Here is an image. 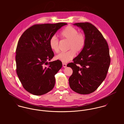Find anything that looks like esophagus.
Here are the masks:
<instances>
[{
    "instance_id": "1",
    "label": "esophagus",
    "mask_w": 124,
    "mask_h": 124,
    "mask_svg": "<svg viewBox=\"0 0 124 124\" xmlns=\"http://www.w3.org/2000/svg\"><path fill=\"white\" fill-rule=\"evenodd\" d=\"M62 66L64 68H66L67 67V64L66 63H62Z\"/></svg>"
}]
</instances>
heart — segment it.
Wrapping results in <instances>:
<instances>
[{
    "instance_id": "heart-1",
    "label": "heart",
    "mask_w": 124,
    "mask_h": 124,
    "mask_svg": "<svg viewBox=\"0 0 124 124\" xmlns=\"http://www.w3.org/2000/svg\"><path fill=\"white\" fill-rule=\"evenodd\" d=\"M78 32L77 29L71 26H67L61 32V36L69 41L68 50H69L57 55L55 56L56 60L63 63H66L72 59L75 55V52L78 53L83 50L85 44L86 38L84 34ZM49 45L51 49L54 53H57L59 52V40L56 36L51 37Z\"/></svg>"
}]
</instances>
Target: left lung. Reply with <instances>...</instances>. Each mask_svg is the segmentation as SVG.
Masks as SVG:
<instances>
[{
	"label": "left lung",
	"instance_id": "1",
	"mask_svg": "<svg viewBox=\"0 0 124 124\" xmlns=\"http://www.w3.org/2000/svg\"><path fill=\"white\" fill-rule=\"evenodd\" d=\"M84 31L86 42L83 50L67 64L72 70L69 85L75 92L87 94L95 91L106 77L110 63L108 45L102 33L92 24H73ZM78 64L79 66H77Z\"/></svg>",
	"mask_w": 124,
	"mask_h": 124
}]
</instances>
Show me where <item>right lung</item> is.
Returning <instances> with one entry per match:
<instances>
[{"label":"right lung","instance_id":"obj_1","mask_svg":"<svg viewBox=\"0 0 124 124\" xmlns=\"http://www.w3.org/2000/svg\"><path fill=\"white\" fill-rule=\"evenodd\" d=\"M67 24L35 25L20 37L16 51V71L24 88L30 93L41 95L53 88L55 75L62 67V62L58 60L48 62L54 56L49 41L58 30Z\"/></svg>","mask_w":124,"mask_h":124}]
</instances>
